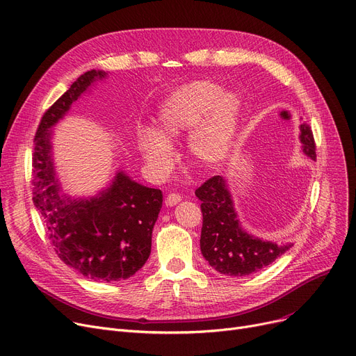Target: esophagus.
<instances>
[{
	"label": "esophagus",
	"instance_id": "obj_1",
	"mask_svg": "<svg viewBox=\"0 0 356 356\" xmlns=\"http://www.w3.org/2000/svg\"><path fill=\"white\" fill-rule=\"evenodd\" d=\"M181 200V196L179 193H168L167 197H165V205L167 207H175L176 204H179Z\"/></svg>",
	"mask_w": 356,
	"mask_h": 356
}]
</instances>
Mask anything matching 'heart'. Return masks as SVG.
Returning a JSON list of instances; mask_svg holds the SVG:
<instances>
[{
	"label": "heart",
	"instance_id": "heart-1",
	"mask_svg": "<svg viewBox=\"0 0 356 356\" xmlns=\"http://www.w3.org/2000/svg\"><path fill=\"white\" fill-rule=\"evenodd\" d=\"M243 122V102L234 91L209 80L183 84L163 100L157 131L141 127L136 145L148 167L165 175L173 163L170 141L189 132L188 149L200 167L222 164L233 152Z\"/></svg>",
	"mask_w": 356,
	"mask_h": 356
}]
</instances>
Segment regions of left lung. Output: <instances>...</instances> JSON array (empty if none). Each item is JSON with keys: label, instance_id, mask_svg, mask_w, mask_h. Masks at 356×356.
Segmentation results:
<instances>
[{"label": "left lung", "instance_id": "1", "mask_svg": "<svg viewBox=\"0 0 356 356\" xmlns=\"http://www.w3.org/2000/svg\"><path fill=\"white\" fill-rule=\"evenodd\" d=\"M300 140L305 156L316 160V144L313 131L307 122L300 127ZM195 195L202 209V231H200V252L208 264L220 273L229 276H245L270 265L282 256L288 244H276L260 240L241 228L233 199L221 176L208 179L197 188Z\"/></svg>", "mask_w": 356, "mask_h": 356}]
</instances>
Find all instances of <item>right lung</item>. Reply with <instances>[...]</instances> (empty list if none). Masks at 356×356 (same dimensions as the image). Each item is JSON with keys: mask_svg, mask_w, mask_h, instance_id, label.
<instances>
[{"mask_svg": "<svg viewBox=\"0 0 356 356\" xmlns=\"http://www.w3.org/2000/svg\"><path fill=\"white\" fill-rule=\"evenodd\" d=\"M104 76V71L84 72L42 116L35 136L32 191L59 259L88 280L112 282L128 280L145 265L163 193L119 172L111 186L95 197L60 196L49 131L92 83Z\"/></svg>", "mask_w": 356, "mask_h": 356, "instance_id": "1", "label": "right lung"}]
</instances>
